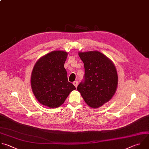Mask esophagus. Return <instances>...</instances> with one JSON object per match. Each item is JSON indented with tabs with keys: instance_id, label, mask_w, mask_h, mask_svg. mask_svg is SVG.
I'll return each mask as SVG.
<instances>
[{
	"instance_id": "34e87169",
	"label": "esophagus",
	"mask_w": 149,
	"mask_h": 149,
	"mask_svg": "<svg viewBox=\"0 0 149 149\" xmlns=\"http://www.w3.org/2000/svg\"><path fill=\"white\" fill-rule=\"evenodd\" d=\"M73 84H74V86L77 88V86H78V81H74V82H73Z\"/></svg>"
}]
</instances>
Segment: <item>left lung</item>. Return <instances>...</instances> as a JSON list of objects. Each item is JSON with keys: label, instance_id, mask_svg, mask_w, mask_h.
Segmentation results:
<instances>
[{"label": "left lung", "instance_id": "1", "mask_svg": "<svg viewBox=\"0 0 149 149\" xmlns=\"http://www.w3.org/2000/svg\"><path fill=\"white\" fill-rule=\"evenodd\" d=\"M84 63V79L77 90L86 104L97 108L109 101L115 95L118 84V77L113 62L97 51L79 52Z\"/></svg>", "mask_w": 149, "mask_h": 149}]
</instances>
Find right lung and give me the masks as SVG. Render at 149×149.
I'll use <instances>...</instances> for the list:
<instances>
[{"mask_svg":"<svg viewBox=\"0 0 149 149\" xmlns=\"http://www.w3.org/2000/svg\"><path fill=\"white\" fill-rule=\"evenodd\" d=\"M68 53L54 51L41 57L35 64L31 76V86L37 101L42 105L56 108L76 89L68 82L64 63Z\"/></svg>","mask_w":149,"mask_h":149,"instance_id":"right-lung-1","label":"right lung"}]
</instances>
